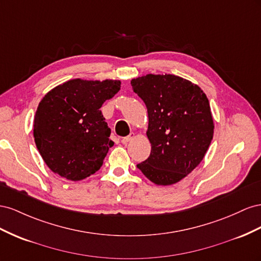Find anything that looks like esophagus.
<instances>
[{
    "instance_id": "1",
    "label": "esophagus",
    "mask_w": 261,
    "mask_h": 261,
    "mask_svg": "<svg viewBox=\"0 0 261 261\" xmlns=\"http://www.w3.org/2000/svg\"><path fill=\"white\" fill-rule=\"evenodd\" d=\"M135 138V133H130V136H128V137H124V138H122L121 139V143H123V144H126L128 142H130V141Z\"/></svg>"
}]
</instances>
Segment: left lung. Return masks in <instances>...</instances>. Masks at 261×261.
<instances>
[{
	"label": "left lung",
	"mask_w": 261,
	"mask_h": 261,
	"mask_svg": "<svg viewBox=\"0 0 261 261\" xmlns=\"http://www.w3.org/2000/svg\"><path fill=\"white\" fill-rule=\"evenodd\" d=\"M147 108L146 136L151 154L138 168L152 182L169 186L195 169L214 132L206 95L198 85L173 74H146L131 81Z\"/></svg>",
	"instance_id": "8db88e82"
}]
</instances>
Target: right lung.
<instances>
[{
    "label": "right lung",
    "instance_id": "1",
    "mask_svg": "<svg viewBox=\"0 0 261 261\" xmlns=\"http://www.w3.org/2000/svg\"><path fill=\"white\" fill-rule=\"evenodd\" d=\"M120 85L117 80L74 79L44 95L35 115L34 138L55 174L77 181L101 167L114 142L100 107Z\"/></svg>",
    "mask_w": 261,
    "mask_h": 261
}]
</instances>
